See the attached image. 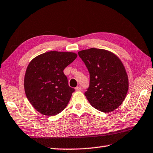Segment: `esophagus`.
<instances>
[{"mask_svg": "<svg viewBox=\"0 0 153 153\" xmlns=\"http://www.w3.org/2000/svg\"><path fill=\"white\" fill-rule=\"evenodd\" d=\"M76 90L77 91L82 90V88H81V86L80 85H77L76 88Z\"/></svg>", "mask_w": 153, "mask_h": 153, "instance_id": "obj_1", "label": "esophagus"}]
</instances>
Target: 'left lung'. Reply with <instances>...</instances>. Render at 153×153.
<instances>
[{"instance_id": "obj_1", "label": "left lung", "mask_w": 153, "mask_h": 153, "mask_svg": "<svg viewBox=\"0 0 153 153\" xmlns=\"http://www.w3.org/2000/svg\"><path fill=\"white\" fill-rule=\"evenodd\" d=\"M78 56L89 73V85L85 92L94 108L104 113L113 111L126 97L128 82L124 65L109 51L90 48Z\"/></svg>"}]
</instances>
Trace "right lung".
<instances>
[{
  "label": "right lung",
  "instance_id": "1",
  "mask_svg": "<svg viewBox=\"0 0 153 153\" xmlns=\"http://www.w3.org/2000/svg\"><path fill=\"white\" fill-rule=\"evenodd\" d=\"M76 58L73 52L51 51L30 62L25 77V90L38 112L53 116L66 107L75 89L69 86L64 70Z\"/></svg>",
  "mask_w": 153,
  "mask_h": 153
}]
</instances>
